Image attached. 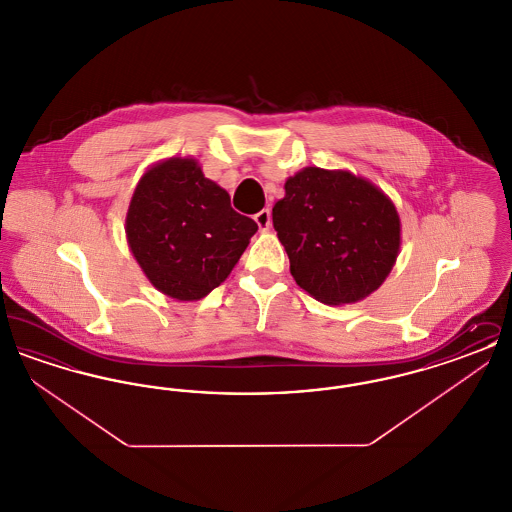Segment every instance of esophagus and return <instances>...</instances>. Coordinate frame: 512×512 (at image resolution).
Here are the masks:
<instances>
[{"mask_svg":"<svg viewBox=\"0 0 512 512\" xmlns=\"http://www.w3.org/2000/svg\"><path fill=\"white\" fill-rule=\"evenodd\" d=\"M255 222H257V226H259V230H268L270 228V224H272V215H270V209H263V211H259L257 215H255Z\"/></svg>","mask_w":512,"mask_h":512,"instance_id":"1","label":"esophagus"}]
</instances>
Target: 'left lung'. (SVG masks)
I'll list each match as a JSON object with an SVG mask.
<instances>
[{
	"label": "left lung",
	"instance_id": "left-lung-1",
	"mask_svg": "<svg viewBox=\"0 0 512 512\" xmlns=\"http://www.w3.org/2000/svg\"><path fill=\"white\" fill-rule=\"evenodd\" d=\"M272 224L299 288L324 305L357 303L388 278L401 220L388 195L349 171L305 167L284 184Z\"/></svg>",
	"mask_w": 512,
	"mask_h": 512
}]
</instances>
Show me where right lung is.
<instances>
[{"label": "right lung", "instance_id": "right-lung-1", "mask_svg": "<svg viewBox=\"0 0 512 512\" xmlns=\"http://www.w3.org/2000/svg\"><path fill=\"white\" fill-rule=\"evenodd\" d=\"M124 230L153 288L197 301L228 278L257 224L232 209L228 192L205 178L194 157H171L140 178Z\"/></svg>", "mask_w": 512, "mask_h": 512}]
</instances>
